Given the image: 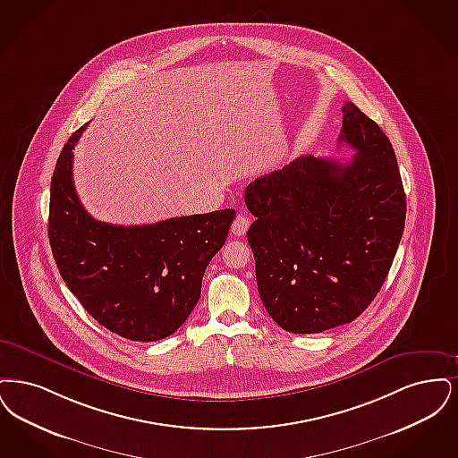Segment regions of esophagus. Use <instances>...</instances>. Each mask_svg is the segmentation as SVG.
I'll list each match as a JSON object with an SVG mask.
<instances>
[{"mask_svg":"<svg viewBox=\"0 0 458 458\" xmlns=\"http://www.w3.org/2000/svg\"><path fill=\"white\" fill-rule=\"evenodd\" d=\"M250 224H251L250 217L238 216V217L234 219V222H233L231 231H233V234H234V236H244V234H246V231H248V227H250Z\"/></svg>","mask_w":458,"mask_h":458,"instance_id":"34e87169","label":"esophagus"}]
</instances>
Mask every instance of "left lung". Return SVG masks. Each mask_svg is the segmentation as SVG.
<instances>
[{
    "mask_svg": "<svg viewBox=\"0 0 458 458\" xmlns=\"http://www.w3.org/2000/svg\"><path fill=\"white\" fill-rule=\"evenodd\" d=\"M349 162L302 156L244 191L257 220L248 242L259 298L280 328L319 334L351 323L388 276L405 224V193L388 137L342 106Z\"/></svg>",
    "mask_w": 458,
    "mask_h": 458,
    "instance_id": "1",
    "label": "left lung"
}]
</instances>
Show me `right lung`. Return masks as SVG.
Listing matches in <instances>:
<instances>
[{"mask_svg": "<svg viewBox=\"0 0 458 458\" xmlns=\"http://www.w3.org/2000/svg\"><path fill=\"white\" fill-rule=\"evenodd\" d=\"M61 150L51 179L49 242L61 277L87 313L120 337L173 335L199 302L207 265L224 246L236 210L113 225L94 219L73 184V148Z\"/></svg>", "mask_w": 458, "mask_h": 458, "instance_id": "1", "label": "right lung"}]
</instances>
